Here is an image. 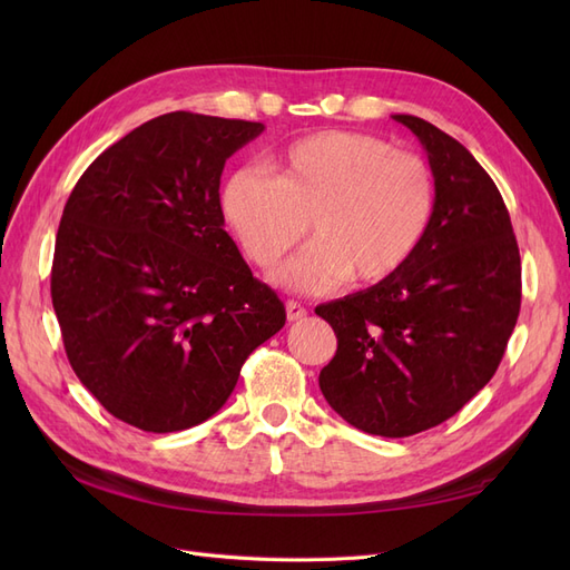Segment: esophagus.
Wrapping results in <instances>:
<instances>
[{
	"label": "esophagus",
	"instance_id": "obj_1",
	"mask_svg": "<svg viewBox=\"0 0 570 570\" xmlns=\"http://www.w3.org/2000/svg\"><path fill=\"white\" fill-rule=\"evenodd\" d=\"M285 312H287V321L295 323V321H302L306 316V308L297 302H287L285 304Z\"/></svg>",
	"mask_w": 570,
	"mask_h": 570
}]
</instances>
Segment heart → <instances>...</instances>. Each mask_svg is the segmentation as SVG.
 <instances>
[{
  "label": "heart",
  "instance_id": "heart-1",
  "mask_svg": "<svg viewBox=\"0 0 570 570\" xmlns=\"http://www.w3.org/2000/svg\"><path fill=\"white\" fill-rule=\"evenodd\" d=\"M268 173L233 170L220 206L247 258L262 268L278 264L312 226L316 243L273 275L287 289L392 278L416 256L438 212L433 168L368 132L299 137L273 154Z\"/></svg>",
  "mask_w": 570,
  "mask_h": 570
}]
</instances>
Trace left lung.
Here are the masks:
<instances>
[{
    "mask_svg": "<svg viewBox=\"0 0 570 570\" xmlns=\"http://www.w3.org/2000/svg\"><path fill=\"white\" fill-rule=\"evenodd\" d=\"M392 118L428 154L438 212L400 273L316 306L337 335L318 385L350 425L409 438L490 383L521 312V254L507 204L473 154L419 116Z\"/></svg>",
    "mask_w": 570,
    "mask_h": 570,
    "instance_id": "left-lung-1",
    "label": "left lung"
}]
</instances>
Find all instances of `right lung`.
Returning <instances> with one entry per match:
<instances>
[{"mask_svg": "<svg viewBox=\"0 0 570 570\" xmlns=\"http://www.w3.org/2000/svg\"><path fill=\"white\" fill-rule=\"evenodd\" d=\"M264 132L189 111L151 118L90 164L63 206L51 304L80 383L145 433L226 404L245 358L285 325L223 230L220 174Z\"/></svg>", "mask_w": 570, "mask_h": 570, "instance_id": "obj_1", "label": "right lung"}]
</instances>
